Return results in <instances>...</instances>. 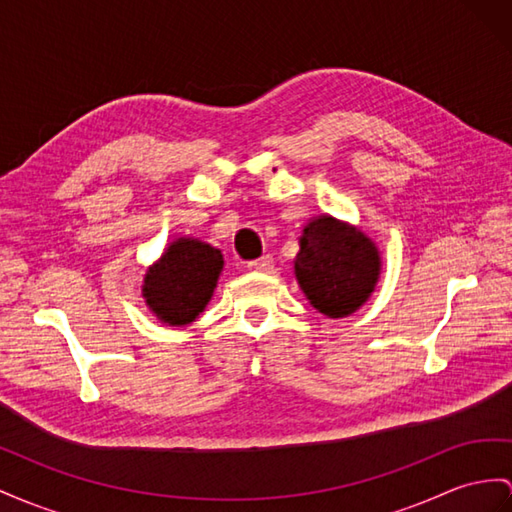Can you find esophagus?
Instances as JSON below:
<instances>
[{
    "instance_id": "1",
    "label": "esophagus",
    "mask_w": 512,
    "mask_h": 512,
    "mask_svg": "<svg viewBox=\"0 0 512 512\" xmlns=\"http://www.w3.org/2000/svg\"><path fill=\"white\" fill-rule=\"evenodd\" d=\"M274 268V259L272 255H264L255 261H248V270H255V272H270Z\"/></svg>"
}]
</instances>
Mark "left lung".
I'll return each mask as SVG.
<instances>
[{
  "label": "left lung",
  "mask_w": 512,
  "mask_h": 512,
  "mask_svg": "<svg viewBox=\"0 0 512 512\" xmlns=\"http://www.w3.org/2000/svg\"><path fill=\"white\" fill-rule=\"evenodd\" d=\"M294 272L311 307L329 318H346L374 292L381 253L361 229L318 216L300 235Z\"/></svg>",
  "instance_id": "8db88e82"
}]
</instances>
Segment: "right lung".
Segmentation results:
<instances>
[{"label": "right lung", "instance_id": "right-lung-1", "mask_svg": "<svg viewBox=\"0 0 512 512\" xmlns=\"http://www.w3.org/2000/svg\"><path fill=\"white\" fill-rule=\"evenodd\" d=\"M222 266L218 248L177 238L144 274V303L168 326L192 324L212 300Z\"/></svg>", "mask_w": 512, "mask_h": 512}]
</instances>
